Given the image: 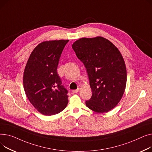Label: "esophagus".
Instances as JSON below:
<instances>
[{
	"label": "esophagus",
	"instance_id": "1",
	"mask_svg": "<svg viewBox=\"0 0 152 152\" xmlns=\"http://www.w3.org/2000/svg\"><path fill=\"white\" fill-rule=\"evenodd\" d=\"M79 91V88L77 89V90H72V93H77Z\"/></svg>",
	"mask_w": 152,
	"mask_h": 152
}]
</instances>
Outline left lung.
<instances>
[{"label":"left lung","instance_id":"left-lung-1","mask_svg":"<svg viewBox=\"0 0 152 152\" xmlns=\"http://www.w3.org/2000/svg\"><path fill=\"white\" fill-rule=\"evenodd\" d=\"M72 47L90 80L92 96L86 106L97 113L109 112L121 100L126 85V66L120 51L102 37L80 39Z\"/></svg>","mask_w":152,"mask_h":152}]
</instances>
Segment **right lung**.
<instances>
[{
	"label": "right lung",
	"instance_id": "right-lung-1",
	"mask_svg": "<svg viewBox=\"0 0 152 152\" xmlns=\"http://www.w3.org/2000/svg\"><path fill=\"white\" fill-rule=\"evenodd\" d=\"M69 40L45 41L35 47L28 59L23 75L24 91L29 101L40 113L53 115L68 104L67 90L62 85L57 68Z\"/></svg>",
	"mask_w": 152,
	"mask_h": 152
}]
</instances>
